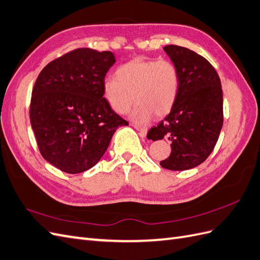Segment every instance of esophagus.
Masks as SVG:
<instances>
[{
    "label": "esophagus",
    "instance_id": "esophagus-1",
    "mask_svg": "<svg viewBox=\"0 0 260 260\" xmlns=\"http://www.w3.org/2000/svg\"><path fill=\"white\" fill-rule=\"evenodd\" d=\"M133 126H134V127L140 133V135H142L143 137H145L146 135H147V128L146 127H142V126H139V125H133Z\"/></svg>",
    "mask_w": 260,
    "mask_h": 260
}]
</instances>
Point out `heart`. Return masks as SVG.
I'll return each instance as SVG.
<instances>
[{
  "label": "heart",
  "instance_id": "b5f03b06",
  "mask_svg": "<svg viewBox=\"0 0 260 260\" xmlns=\"http://www.w3.org/2000/svg\"><path fill=\"white\" fill-rule=\"evenodd\" d=\"M116 78L103 81V93L116 112L126 113L136 100L132 118L145 123L154 113L168 114L179 92V74L173 63L166 60H146L137 57L116 70Z\"/></svg>",
  "mask_w": 260,
  "mask_h": 260
}]
</instances>
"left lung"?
<instances>
[{"label": "left lung", "instance_id": "left-lung-1", "mask_svg": "<svg viewBox=\"0 0 260 260\" xmlns=\"http://www.w3.org/2000/svg\"><path fill=\"white\" fill-rule=\"evenodd\" d=\"M179 74V92L171 112L147 138L171 142V153L160 166L184 171L199 166L212 152L223 125V95L213 66L187 48H163Z\"/></svg>", "mask_w": 260, "mask_h": 260}]
</instances>
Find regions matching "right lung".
<instances>
[{
  "mask_svg": "<svg viewBox=\"0 0 260 260\" xmlns=\"http://www.w3.org/2000/svg\"><path fill=\"white\" fill-rule=\"evenodd\" d=\"M115 56L77 49L49 63L31 93L30 123L42 157L76 174L97 165L117 127L128 123L103 98V81Z\"/></svg>",
  "mask_w": 260,
  "mask_h": 260,
  "instance_id": "add662e5",
  "label": "right lung"
}]
</instances>
